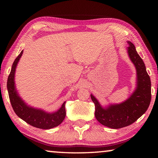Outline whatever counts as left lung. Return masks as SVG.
Masks as SVG:
<instances>
[{
  "mask_svg": "<svg viewBox=\"0 0 158 158\" xmlns=\"http://www.w3.org/2000/svg\"><path fill=\"white\" fill-rule=\"evenodd\" d=\"M127 43L128 56L137 71V84L132 95L121 103L103 106L94 95L90 94L95 104L96 119L102 125L113 129H119L135 123L147 111L151 100V82L145 64L135 45L130 41Z\"/></svg>",
  "mask_w": 158,
  "mask_h": 158,
  "instance_id": "1",
  "label": "left lung"
}]
</instances>
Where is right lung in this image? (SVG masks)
I'll return each mask as SVG.
<instances>
[{
  "instance_id": "add662e5",
  "label": "right lung",
  "mask_w": 158,
  "mask_h": 158,
  "mask_svg": "<svg viewBox=\"0 0 158 158\" xmlns=\"http://www.w3.org/2000/svg\"><path fill=\"white\" fill-rule=\"evenodd\" d=\"M23 50L21 51L19 55L15 60L7 79V91L12 108L15 114L20 118L35 127L47 130L56 127L63 121L65 118V102H64L62 106L57 111L48 112L43 109L28 105L20 97L16 89L15 81L16 68L23 54Z\"/></svg>"
}]
</instances>
